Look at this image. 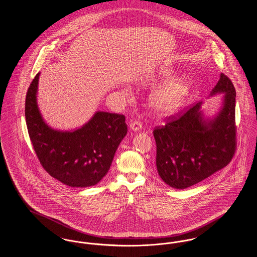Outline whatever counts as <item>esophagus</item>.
<instances>
[{"mask_svg": "<svg viewBox=\"0 0 257 257\" xmlns=\"http://www.w3.org/2000/svg\"><path fill=\"white\" fill-rule=\"evenodd\" d=\"M142 128H143V123L140 120H134L130 123V129H132L133 131H139Z\"/></svg>", "mask_w": 257, "mask_h": 257, "instance_id": "34e87169", "label": "esophagus"}]
</instances>
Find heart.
<instances>
[{
  "label": "heart",
  "mask_w": 257,
  "mask_h": 257,
  "mask_svg": "<svg viewBox=\"0 0 257 257\" xmlns=\"http://www.w3.org/2000/svg\"><path fill=\"white\" fill-rule=\"evenodd\" d=\"M191 88L190 80L182 77L171 80L160 88L153 96V106L159 113L169 114L181 106Z\"/></svg>",
  "instance_id": "heart-1"
}]
</instances>
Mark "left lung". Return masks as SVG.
<instances>
[{"mask_svg":"<svg viewBox=\"0 0 257 257\" xmlns=\"http://www.w3.org/2000/svg\"><path fill=\"white\" fill-rule=\"evenodd\" d=\"M224 92V106L214 119L206 122L202 103L167 117L156 126V165L166 185L184 189L214 174L230 163L236 151L235 97L231 80L221 73L211 92Z\"/></svg>","mask_w":257,"mask_h":257,"instance_id":"left-lung-1","label":"left lung"}]
</instances>
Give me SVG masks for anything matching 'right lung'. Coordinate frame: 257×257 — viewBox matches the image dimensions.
Masks as SVG:
<instances>
[{"instance_id": "1", "label": "right lung", "mask_w": 257, "mask_h": 257, "mask_svg": "<svg viewBox=\"0 0 257 257\" xmlns=\"http://www.w3.org/2000/svg\"><path fill=\"white\" fill-rule=\"evenodd\" d=\"M39 74L35 75L27 92L25 114L31 144L40 164L64 185H96L110 169L114 153L127 134L125 116L96 112L88 123L75 131L53 130L43 120L36 102Z\"/></svg>"}]
</instances>
